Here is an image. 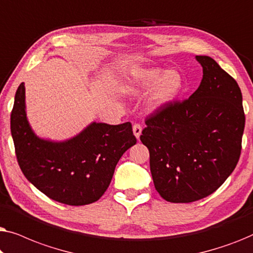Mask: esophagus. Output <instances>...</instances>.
<instances>
[{
    "label": "esophagus",
    "mask_w": 253,
    "mask_h": 253,
    "mask_svg": "<svg viewBox=\"0 0 253 253\" xmlns=\"http://www.w3.org/2000/svg\"><path fill=\"white\" fill-rule=\"evenodd\" d=\"M132 130H133L134 137H136L137 139H139V137L141 134V130H143V127H141L140 124H134V126H132Z\"/></svg>",
    "instance_id": "esophagus-1"
}]
</instances>
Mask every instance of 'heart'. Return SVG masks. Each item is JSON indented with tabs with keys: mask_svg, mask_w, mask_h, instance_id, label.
<instances>
[{
	"mask_svg": "<svg viewBox=\"0 0 253 253\" xmlns=\"http://www.w3.org/2000/svg\"><path fill=\"white\" fill-rule=\"evenodd\" d=\"M184 87V78L177 70L162 68H133L124 82L123 91L132 96L148 92L147 107L151 110L164 109L178 98Z\"/></svg>",
	"mask_w": 253,
	"mask_h": 253,
	"instance_id": "heart-1",
	"label": "heart"
}]
</instances>
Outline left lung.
<instances>
[{"instance_id":"1","label":"left lung","mask_w":253,"mask_h":253,"mask_svg":"<svg viewBox=\"0 0 253 253\" xmlns=\"http://www.w3.org/2000/svg\"><path fill=\"white\" fill-rule=\"evenodd\" d=\"M199 87L183 102H172L146 119L140 140L150 151L157 191L170 203L210 196L236 167L245 115L236 81L210 56Z\"/></svg>"}]
</instances>
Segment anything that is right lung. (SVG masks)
<instances>
[{"label":"right lung","instance_id":"1","mask_svg":"<svg viewBox=\"0 0 253 253\" xmlns=\"http://www.w3.org/2000/svg\"><path fill=\"white\" fill-rule=\"evenodd\" d=\"M10 127L25 177L50 199L71 206L96 202L109 186L121 157L137 143L130 122H92L62 141L38 137L26 116L24 83L16 92Z\"/></svg>","mask_w":253,"mask_h":253}]
</instances>
